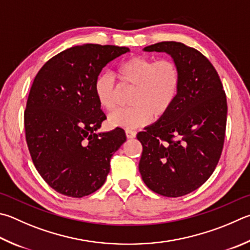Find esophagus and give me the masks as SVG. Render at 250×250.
<instances>
[{
  "label": "esophagus",
  "instance_id": "34e87169",
  "mask_svg": "<svg viewBox=\"0 0 250 250\" xmlns=\"http://www.w3.org/2000/svg\"><path fill=\"white\" fill-rule=\"evenodd\" d=\"M125 135L128 139H133L137 137V132L133 130H125Z\"/></svg>",
  "mask_w": 250,
  "mask_h": 250
}]
</instances>
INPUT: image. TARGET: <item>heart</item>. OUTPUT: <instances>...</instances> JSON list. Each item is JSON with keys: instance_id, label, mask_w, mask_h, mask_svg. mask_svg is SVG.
Wrapping results in <instances>:
<instances>
[{"instance_id": "obj_1", "label": "heart", "mask_w": 250, "mask_h": 250, "mask_svg": "<svg viewBox=\"0 0 250 250\" xmlns=\"http://www.w3.org/2000/svg\"><path fill=\"white\" fill-rule=\"evenodd\" d=\"M116 75L121 86H133L130 104L109 116L113 128L137 129L149 124L155 117L168 112L178 96L180 72L176 63L167 59L154 61L133 57L118 65ZM94 94L104 109L111 111L117 106L118 87L113 76L102 72L94 81Z\"/></svg>"}]
</instances>
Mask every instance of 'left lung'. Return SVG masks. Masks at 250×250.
I'll return each mask as SVG.
<instances>
[{
	"instance_id": "8db88e82",
	"label": "left lung",
	"mask_w": 250,
	"mask_h": 250,
	"mask_svg": "<svg viewBox=\"0 0 250 250\" xmlns=\"http://www.w3.org/2000/svg\"><path fill=\"white\" fill-rule=\"evenodd\" d=\"M169 54L180 72L176 102L165 116L139 132L143 146L139 170L161 196L194 191L214 171L223 149L228 103L220 76L198 50L176 42L143 49Z\"/></svg>"
}]
</instances>
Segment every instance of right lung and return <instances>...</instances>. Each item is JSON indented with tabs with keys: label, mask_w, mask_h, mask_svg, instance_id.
I'll list each match as a JSON object with an SVG mask.
<instances>
[{
	"label": "right lung",
	"mask_w": 250,
	"mask_h": 250,
	"mask_svg": "<svg viewBox=\"0 0 250 250\" xmlns=\"http://www.w3.org/2000/svg\"><path fill=\"white\" fill-rule=\"evenodd\" d=\"M126 47L86 43L46 62L31 85L24 113L31 160L43 180L72 198L105 184L110 160L125 142V130L97 132L106 119L94 94V81Z\"/></svg>",
	"instance_id": "add662e5"
}]
</instances>
